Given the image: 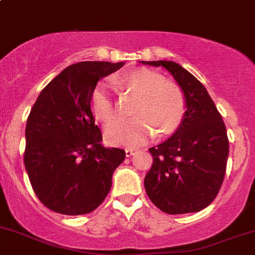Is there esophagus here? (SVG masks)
<instances>
[{
    "label": "esophagus",
    "mask_w": 255,
    "mask_h": 255,
    "mask_svg": "<svg viewBox=\"0 0 255 255\" xmlns=\"http://www.w3.org/2000/svg\"><path fill=\"white\" fill-rule=\"evenodd\" d=\"M134 153H135V150L134 149H129V147L126 149V155H127V157H130V156H133Z\"/></svg>",
    "instance_id": "34e87169"
}]
</instances>
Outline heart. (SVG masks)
<instances>
[{
    "label": "heart",
    "instance_id": "b5f03b06",
    "mask_svg": "<svg viewBox=\"0 0 255 255\" xmlns=\"http://www.w3.org/2000/svg\"><path fill=\"white\" fill-rule=\"evenodd\" d=\"M113 83L122 91L132 92L138 99L133 108L136 116L117 119L106 126L105 136L110 144L138 146L153 132L157 136L173 133L183 121L186 109L183 91L163 75L149 69H136L114 78ZM91 109L102 122H109L116 115V103L106 83L93 89Z\"/></svg>",
    "mask_w": 255,
    "mask_h": 255
}]
</instances>
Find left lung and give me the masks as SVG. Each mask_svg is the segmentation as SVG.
<instances>
[{
    "label": "left lung",
    "mask_w": 255,
    "mask_h": 255,
    "mask_svg": "<svg viewBox=\"0 0 255 255\" xmlns=\"http://www.w3.org/2000/svg\"><path fill=\"white\" fill-rule=\"evenodd\" d=\"M168 70L185 97L186 111L173 135L149 151L144 179L151 202L167 214L200 212L217 197L225 177L229 139L222 115L205 86L174 61H141Z\"/></svg>",
    "instance_id": "1"
}]
</instances>
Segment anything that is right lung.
<instances>
[{
  "label": "right lung",
  "instance_id": "right-lung-1",
  "mask_svg": "<svg viewBox=\"0 0 255 255\" xmlns=\"http://www.w3.org/2000/svg\"><path fill=\"white\" fill-rule=\"evenodd\" d=\"M125 63L81 61L42 89L25 129L24 163L38 200L65 215L93 212L108 196L125 150L104 147L91 96L100 78Z\"/></svg>",
  "mask_w": 255,
  "mask_h": 255
}]
</instances>
